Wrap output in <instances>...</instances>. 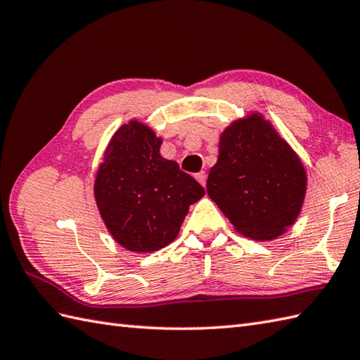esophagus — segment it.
I'll use <instances>...</instances> for the list:
<instances>
[{
  "label": "esophagus",
  "instance_id": "obj_1",
  "mask_svg": "<svg viewBox=\"0 0 360 360\" xmlns=\"http://www.w3.org/2000/svg\"><path fill=\"white\" fill-rule=\"evenodd\" d=\"M195 179H197L198 183H200L202 186H206V172H205V171L195 174Z\"/></svg>",
  "mask_w": 360,
  "mask_h": 360
}]
</instances>
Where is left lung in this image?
I'll list each match as a JSON object with an SVG mask.
<instances>
[{
    "label": "left lung",
    "mask_w": 360,
    "mask_h": 360,
    "mask_svg": "<svg viewBox=\"0 0 360 360\" xmlns=\"http://www.w3.org/2000/svg\"><path fill=\"white\" fill-rule=\"evenodd\" d=\"M206 191L238 233L273 240L297 219L307 174L288 143L252 114L221 134Z\"/></svg>",
    "instance_id": "obj_1"
}]
</instances>
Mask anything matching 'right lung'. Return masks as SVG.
Returning a JSON list of instances; mask_svg holds the SVG:
<instances>
[{"label": "right lung", "instance_id": "1", "mask_svg": "<svg viewBox=\"0 0 360 360\" xmlns=\"http://www.w3.org/2000/svg\"><path fill=\"white\" fill-rule=\"evenodd\" d=\"M162 139L139 122L114 134L95 179V200L115 240L134 252H153L177 237L189 206L205 189L172 160Z\"/></svg>", "mask_w": 360, "mask_h": 360}]
</instances>
